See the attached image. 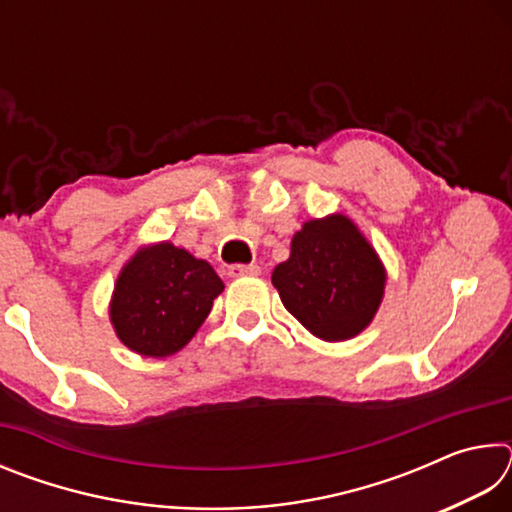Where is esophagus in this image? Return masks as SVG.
<instances>
[{"mask_svg":"<svg viewBox=\"0 0 512 512\" xmlns=\"http://www.w3.org/2000/svg\"><path fill=\"white\" fill-rule=\"evenodd\" d=\"M259 271H262V268H259L257 264H235V266H230V268H228V273H230L232 277L259 275Z\"/></svg>","mask_w":512,"mask_h":512,"instance_id":"34e87169","label":"esophagus"}]
</instances>
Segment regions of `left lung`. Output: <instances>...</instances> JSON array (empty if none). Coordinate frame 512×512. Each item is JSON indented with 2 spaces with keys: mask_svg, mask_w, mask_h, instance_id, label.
<instances>
[{
  "mask_svg": "<svg viewBox=\"0 0 512 512\" xmlns=\"http://www.w3.org/2000/svg\"><path fill=\"white\" fill-rule=\"evenodd\" d=\"M386 280L375 246L345 214L302 223L289 259L271 275L289 314L327 343L354 339L372 323Z\"/></svg>",
  "mask_w": 512,
  "mask_h": 512,
  "instance_id": "8db88e82",
  "label": "left lung"
}]
</instances>
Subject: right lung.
Listing matches in <instances>:
<instances>
[{"instance_id":"add662e5","label":"right lung","mask_w":512,"mask_h":512,"mask_svg":"<svg viewBox=\"0 0 512 512\" xmlns=\"http://www.w3.org/2000/svg\"><path fill=\"white\" fill-rule=\"evenodd\" d=\"M221 291V277L205 259L158 241L137 248L121 266L108 316L128 350L162 359L194 339Z\"/></svg>"}]
</instances>
